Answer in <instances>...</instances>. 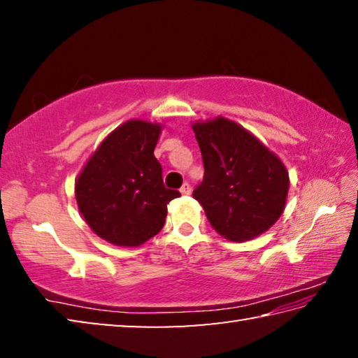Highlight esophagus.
Wrapping results in <instances>:
<instances>
[{
  "label": "esophagus",
  "instance_id": "1",
  "mask_svg": "<svg viewBox=\"0 0 358 358\" xmlns=\"http://www.w3.org/2000/svg\"><path fill=\"white\" fill-rule=\"evenodd\" d=\"M180 192L183 194V196H189V194H191V185L189 183H183V186L180 187Z\"/></svg>",
  "mask_w": 358,
  "mask_h": 358
}]
</instances>
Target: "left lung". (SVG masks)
<instances>
[{"label": "left lung", "mask_w": 358, "mask_h": 358, "mask_svg": "<svg viewBox=\"0 0 358 358\" xmlns=\"http://www.w3.org/2000/svg\"><path fill=\"white\" fill-rule=\"evenodd\" d=\"M192 129L205 169L192 197L213 229L232 241L268 230L286 205L289 175L282 162L234 121L217 117Z\"/></svg>", "instance_id": "1"}]
</instances>
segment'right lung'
Returning a JSON list of instances; mask_svg holds the SVG:
<instances>
[{"label": "right lung", "mask_w": 358, "mask_h": 358, "mask_svg": "<svg viewBox=\"0 0 358 358\" xmlns=\"http://www.w3.org/2000/svg\"><path fill=\"white\" fill-rule=\"evenodd\" d=\"M161 126L131 120L115 129L78 175L76 199L85 221L101 238L118 246H138L159 234L167 203L177 189H167L155 157Z\"/></svg>", "instance_id": "obj_1"}]
</instances>
